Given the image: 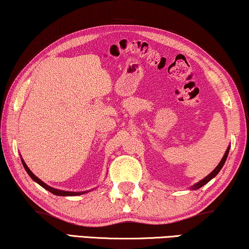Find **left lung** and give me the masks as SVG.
Instances as JSON below:
<instances>
[{"label":"left lung","instance_id":"1","mask_svg":"<svg viewBox=\"0 0 249 249\" xmlns=\"http://www.w3.org/2000/svg\"><path fill=\"white\" fill-rule=\"evenodd\" d=\"M229 148H231V146H228V148H227V151H226V153L224 154V157H222V159H221V161L219 162V164H218L217 166H216V169L213 170V172H211L210 174H208V176L206 177V178H203V179L201 180V181H199L198 183H196V184H194L191 187V189H194V190H196V189H199V188H201L202 185H205V184H207L208 182H209V181L211 180V179H213L214 177L217 176L218 173H219V171L221 170V168L222 166H224V164H225V162H226V160H227V157H228V153H229Z\"/></svg>","mask_w":249,"mask_h":249}]
</instances>
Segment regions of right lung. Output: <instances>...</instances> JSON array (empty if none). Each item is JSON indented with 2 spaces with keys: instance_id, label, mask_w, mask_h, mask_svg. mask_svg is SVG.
Returning <instances> with one entry per match:
<instances>
[{
  "instance_id": "right-lung-1",
  "label": "right lung",
  "mask_w": 249,
  "mask_h": 249,
  "mask_svg": "<svg viewBox=\"0 0 249 249\" xmlns=\"http://www.w3.org/2000/svg\"><path fill=\"white\" fill-rule=\"evenodd\" d=\"M21 161H22V164H23V166H24V169H25V171L28 172V174L30 177H31V179L35 181V182H36L38 184H40L41 185L42 188H44L46 189V190H48V191H50L51 194H53V195H55V196H80V195H83V194H86L87 191H83V192H71V191H64V190H58V189H54V188H51V187H49V185L48 184H46L43 182V181H41L39 179V178H36L35 174H33L32 172H31V170H30L29 168H28V165L25 164V162L23 161V159L21 158Z\"/></svg>"
}]
</instances>
